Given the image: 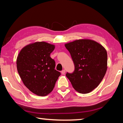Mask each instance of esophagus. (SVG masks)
Listing matches in <instances>:
<instances>
[{
	"label": "esophagus",
	"instance_id": "esophagus-1",
	"mask_svg": "<svg viewBox=\"0 0 123 123\" xmlns=\"http://www.w3.org/2000/svg\"><path fill=\"white\" fill-rule=\"evenodd\" d=\"M65 73H66V70H64V69L62 70V71H61V74H63V75L65 74Z\"/></svg>",
	"mask_w": 123,
	"mask_h": 123
}]
</instances>
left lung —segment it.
I'll use <instances>...</instances> for the list:
<instances>
[{"mask_svg":"<svg viewBox=\"0 0 123 123\" xmlns=\"http://www.w3.org/2000/svg\"><path fill=\"white\" fill-rule=\"evenodd\" d=\"M73 61L75 70L66 76L78 92L86 94L98 86L107 68V54L103 45L88 39L65 44Z\"/></svg>","mask_w":123,"mask_h":123,"instance_id":"8db88e82","label":"left lung"}]
</instances>
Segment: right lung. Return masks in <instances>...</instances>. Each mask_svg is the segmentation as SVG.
Segmentation results:
<instances>
[{"label":"right lung","instance_id":"obj_1","mask_svg":"<svg viewBox=\"0 0 123 123\" xmlns=\"http://www.w3.org/2000/svg\"><path fill=\"white\" fill-rule=\"evenodd\" d=\"M55 45L37 42L26 45L18 54L17 68L23 84L33 93L46 96L53 90L61 75L50 56Z\"/></svg>","mask_w":123,"mask_h":123}]
</instances>
